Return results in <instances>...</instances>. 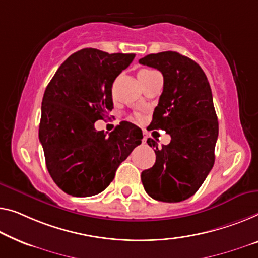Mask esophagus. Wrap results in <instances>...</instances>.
Here are the masks:
<instances>
[{
    "label": "esophagus",
    "instance_id": "obj_1",
    "mask_svg": "<svg viewBox=\"0 0 258 258\" xmlns=\"http://www.w3.org/2000/svg\"><path fill=\"white\" fill-rule=\"evenodd\" d=\"M146 141H147V137H144V139H142V142H144V144H146Z\"/></svg>",
    "mask_w": 258,
    "mask_h": 258
}]
</instances>
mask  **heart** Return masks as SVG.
I'll list each match as a JSON object with an SVG mask.
<instances>
[{
    "label": "heart",
    "mask_w": 258,
    "mask_h": 258,
    "mask_svg": "<svg viewBox=\"0 0 258 258\" xmlns=\"http://www.w3.org/2000/svg\"><path fill=\"white\" fill-rule=\"evenodd\" d=\"M157 74V72L155 71H152V69H141V71L139 72V74H138V79H139V81L141 82V81H144L146 79L151 78V76ZM138 119H140V116L138 114L137 116Z\"/></svg>",
    "instance_id": "heart-1"
}]
</instances>
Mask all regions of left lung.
<instances>
[{"label": "left lung", "mask_w": 258, "mask_h": 258, "mask_svg": "<svg viewBox=\"0 0 258 258\" xmlns=\"http://www.w3.org/2000/svg\"><path fill=\"white\" fill-rule=\"evenodd\" d=\"M141 64L162 73L163 91L153 113L152 130L170 134L169 145L156 149L155 164L141 172L145 191L160 202L178 203L202 186L214 164L219 124L211 87L197 62L177 52L148 54Z\"/></svg>", "instance_id": "left-lung-1"}]
</instances>
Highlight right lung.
Returning a JSON list of instances; mask_svg holds the SVG:
<instances>
[{
  "label": "right lung",
  "instance_id": "1",
  "mask_svg": "<svg viewBox=\"0 0 258 258\" xmlns=\"http://www.w3.org/2000/svg\"><path fill=\"white\" fill-rule=\"evenodd\" d=\"M136 54L83 48L61 64L41 103L39 140L61 190L90 197L105 190L117 168L141 144L142 131L122 121L106 137L95 121L112 110V84Z\"/></svg>",
  "mask_w": 258,
  "mask_h": 258
}]
</instances>
